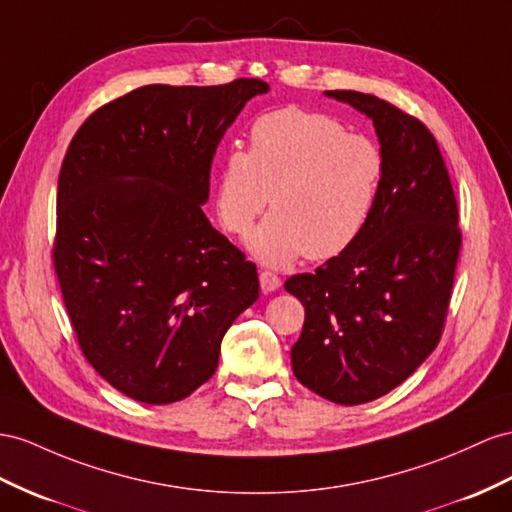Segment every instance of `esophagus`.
Instances as JSON below:
<instances>
[{"mask_svg":"<svg viewBox=\"0 0 512 512\" xmlns=\"http://www.w3.org/2000/svg\"><path fill=\"white\" fill-rule=\"evenodd\" d=\"M259 285H261V292L270 294V292H274V290H279V287H281V279H279L274 272H270V270H261V272H259Z\"/></svg>","mask_w":512,"mask_h":512,"instance_id":"obj_1","label":"esophagus"}]
</instances>
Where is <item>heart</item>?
<instances>
[{
	"label": "heart",
	"instance_id": "obj_1",
	"mask_svg": "<svg viewBox=\"0 0 512 512\" xmlns=\"http://www.w3.org/2000/svg\"><path fill=\"white\" fill-rule=\"evenodd\" d=\"M248 140V151L231 149L220 162L222 227L244 238L270 201L274 212L251 238L264 264L283 268L303 255L324 261L346 253L381 199L387 160L378 142L296 106L257 116Z\"/></svg>",
	"mask_w": 512,
	"mask_h": 512
}]
</instances>
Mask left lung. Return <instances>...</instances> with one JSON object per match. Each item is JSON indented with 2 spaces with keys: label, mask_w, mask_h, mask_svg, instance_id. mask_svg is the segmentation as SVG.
<instances>
[{
  "label": "left lung",
  "mask_w": 512,
  "mask_h": 512,
  "mask_svg": "<svg viewBox=\"0 0 512 512\" xmlns=\"http://www.w3.org/2000/svg\"><path fill=\"white\" fill-rule=\"evenodd\" d=\"M374 123L387 160L361 238L285 290L305 307L292 370L335 404H363L406 381L437 348L461 251L458 207L435 136L415 116L357 90H326Z\"/></svg>",
  "instance_id": "1"
}]
</instances>
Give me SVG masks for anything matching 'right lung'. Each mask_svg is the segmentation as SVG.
I'll use <instances>...</instances> for the list:
<instances>
[{
    "label": "right lung",
    "mask_w": 512,
    "mask_h": 512,
    "mask_svg": "<svg viewBox=\"0 0 512 512\" xmlns=\"http://www.w3.org/2000/svg\"><path fill=\"white\" fill-rule=\"evenodd\" d=\"M261 80L151 84L101 106L58 177L54 268L99 376L144 404L188 398L259 298L253 261L203 214L214 153Z\"/></svg>",
    "instance_id": "right-lung-1"
}]
</instances>
